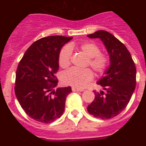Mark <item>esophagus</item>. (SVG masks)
<instances>
[{
	"mask_svg": "<svg viewBox=\"0 0 146 146\" xmlns=\"http://www.w3.org/2000/svg\"><path fill=\"white\" fill-rule=\"evenodd\" d=\"M72 90L73 92H79V91L82 92V91H83V89H79V88H74V87H72Z\"/></svg>",
	"mask_w": 146,
	"mask_h": 146,
	"instance_id": "esophagus-1",
	"label": "esophagus"
}]
</instances>
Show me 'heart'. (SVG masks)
Returning a JSON list of instances; mask_svg holds the SVG:
<instances>
[{"mask_svg": "<svg viewBox=\"0 0 146 146\" xmlns=\"http://www.w3.org/2000/svg\"><path fill=\"white\" fill-rule=\"evenodd\" d=\"M77 49L87 56L86 66H91L95 73L102 74L106 72L110 64L109 55L100 51V47L96 44L86 42L77 44L70 43L69 46H64L60 49L58 54V64L61 68L66 69L71 64L72 49ZM93 72L88 68L77 69L72 68L62 74V80L66 85L77 88L86 87L93 78Z\"/></svg>", "mask_w": 146, "mask_h": 146, "instance_id": "1", "label": "heart"}]
</instances>
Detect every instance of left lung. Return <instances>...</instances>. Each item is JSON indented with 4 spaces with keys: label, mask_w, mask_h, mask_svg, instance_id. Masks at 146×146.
<instances>
[{
    "label": "left lung",
    "mask_w": 146,
    "mask_h": 146,
    "mask_svg": "<svg viewBox=\"0 0 146 146\" xmlns=\"http://www.w3.org/2000/svg\"><path fill=\"white\" fill-rule=\"evenodd\" d=\"M88 37L100 38L110 58L106 75L97 82L105 93L94 91L95 99L88 112L96 118L109 119L120 114L129 102L136 86V67L126 46L110 33L98 31Z\"/></svg>",
    "instance_id": "1"
}]
</instances>
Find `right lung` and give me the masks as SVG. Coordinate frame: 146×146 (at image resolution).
<instances>
[{
	"label": "right lung",
	"instance_id": "right-lung-1",
	"mask_svg": "<svg viewBox=\"0 0 146 146\" xmlns=\"http://www.w3.org/2000/svg\"><path fill=\"white\" fill-rule=\"evenodd\" d=\"M72 37L51 36L33 42L18 64L15 91L20 106L30 118L49 123L64 111L70 86L57 88L55 75L59 68L58 54Z\"/></svg>",
	"mask_w": 146,
	"mask_h": 146
}]
</instances>
